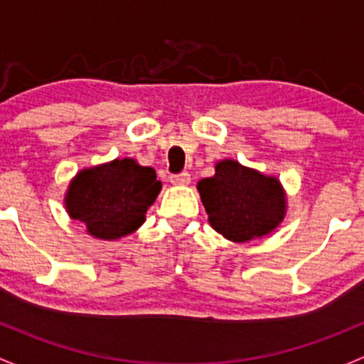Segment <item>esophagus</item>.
<instances>
[{
	"label": "esophagus",
	"mask_w": 364,
	"mask_h": 364,
	"mask_svg": "<svg viewBox=\"0 0 364 364\" xmlns=\"http://www.w3.org/2000/svg\"><path fill=\"white\" fill-rule=\"evenodd\" d=\"M170 182L173 183V186H187V183L191 182V175L187 173V171H182V173H177V175H171Z\"/></svg>",
	"instance_id": "obj_1"
}]
</instances>
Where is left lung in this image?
I'll list each match as a JSON object with an SVG mask.
<instances>
[{
	"label": "left lung",
	"instance_id": "8db88e82",
	"mask_svg": "<svg viewBox=\"0 0 364 364\" xmlns=\"http://www.w3.org/2000/svg\"><path fill=\"white\" fill-rule=\"evenodd\" d=\"M213 230L233 242L261 238L279 226L286 213L280 182L237 161H220L215 175L198 182Z\"/></svg>",
	"mask_w": 364,
	"mask_h": 364
}]
</instances>
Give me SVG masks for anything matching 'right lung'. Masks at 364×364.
<instances>
[{
	"instance_id": "add662e5",
	"label": "right lung",
	"mask_w": 364,
	"mask_h": 364,
	"mask_svg": "<svg viewBox=\"0 0 364 364\" xmlns=\"http://www.w3.org/2000/svg\"><path fill=\"white\" fill-rule=\"evenodd\" d=\"M159 191L161 182L152 168L133 159H115L82 170L70 183L66 208L92 237L115 240L144 224L145 212Z\"/></svg>"
}]
</instances>
